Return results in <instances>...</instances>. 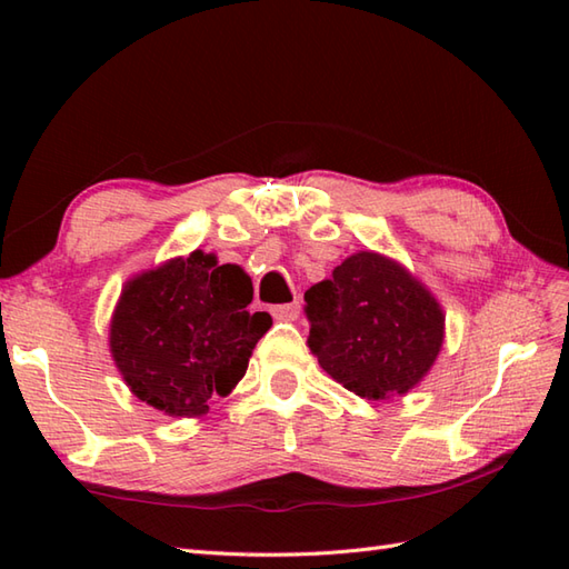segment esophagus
Here are the masks:
<instances>
[{
    "instance_id": "esophagus-1",
    "label": "esophagus",
    "mask_w": 569,
    "mask_h": 569,
    "mask_svg": "<svg viewBox=\"0 0 569 569\" xmlns=\"http://www.w3.org/2000/svg\"><path fill=\"white\" fill-rule=\"evenodd\" d=\"M271 316L273 320H281V322H293L300 318V306L298 303H286V306H273L271 308Z\"/></svg>"
}]
</instances>
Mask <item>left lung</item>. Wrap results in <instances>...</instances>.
<instances>
[{
  "instance_id": "left-lung-1",
  "label": "left lung",
  "mask_w": 569,
  "mask_h": 569,
  "mask_svg": "<svg viewBox=\"0 0 569 569\" xmlns=\"http://www.w3.org/2000/svg\"><path fill=\"white\" fill-rule=\"evenodd\" d=\"M306 303L318 365L369 401L416 389L445 342V312L430 288L371 249L347 257L310 288Z\"/></svg>"
}]
</instances>
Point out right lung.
Listing matches in <instances>:
<instances>
[{
	"instance_id": "1",
	"label": "right lung",
	"mask_w": 569,
	"mask_h": 569,
	"mask_svg": "<svg viewBox=\"0 0 569 569\" xmlns=\"http://www.w3.org/2000/svg\"><path fill=\"white\" fill-rule=\"evenodd\" d=\"M249 273L196 249L129 278L110 320V355L129 391L171 418H200L232 393L271 328L249 312Z\"/></svg>"
}]
</instances>
